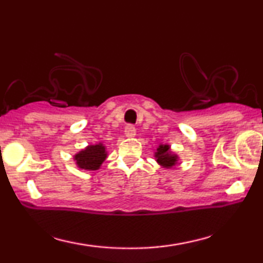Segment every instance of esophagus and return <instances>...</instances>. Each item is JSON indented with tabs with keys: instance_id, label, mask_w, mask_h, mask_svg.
Segmentation results:
<instances>
[{
	"instance_id": "esophagus-1",
	"label": "esophagus",
	"mask_w": 263,
	"mask_h": 263,
	"mask_svg": "<svg viewBox=\"0 0 263 263\" xmlns=\"http://www.w3.org/2000/svg\"><path fill=\"white\" fill-rule=\"evenodd\" d=\"M124 134L127 138H134V136L136 135V130H135L134 125H130V124L127 125L124 129Z\"/></svg>"
}]
</instances>
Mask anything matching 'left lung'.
I'll use <instances>...</instances> for the list:
<instances>
[{"label": "left lung", "instance_id": "1", "mask_svg": "<svg viewBox=\"0 0 263 263\" xmlns=\"http://www.w3.org/2000/svg\"><path fill=\"white\" fill-rule=\"evenodd\" d=\"M156 161L163 168H176L179 164V157L167 143H160L154 152Z\"/></svg>", "mask_w": 263, "mask_h": 263}]
</instances>
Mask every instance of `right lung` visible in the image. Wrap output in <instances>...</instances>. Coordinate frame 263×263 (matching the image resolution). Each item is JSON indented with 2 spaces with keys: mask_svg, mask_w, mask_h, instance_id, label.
<instances>
[{
  "mask_svg": "<svg viewBox=\"0 0 263 263\" xmlns=\"http://www.w3.org/2000/svg\"><path fill=\"white\" fill-rule=\"evenodd\" d=\"M106 146L103 142H97L95 145L86 146L84 149L79 151L73 156L75 165L81 170L96 171L99 170L102 164L107 158Z\"/></svg>",
  "mask_w": 263,
  "mask_h": 263,
  "instance_id": "obj_1",
  "label": "right lung"
}]
</instances>
